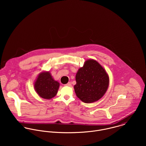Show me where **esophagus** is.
<instances>
[{"mask_svg":"<svg viewBox=\"0 0 146 146\" xmlns=\"http://www.w3.org/2000/svg\"><path fill=\"white\" fill-rule=\"evenodd\" d=\"M65 85H66V86H71V83L69 82V83L65 84Z\"/></svg>","mask_w":146,"mask_h":146,"instance_id":"esophagus-1","label":"esophagus"}]
</instances>
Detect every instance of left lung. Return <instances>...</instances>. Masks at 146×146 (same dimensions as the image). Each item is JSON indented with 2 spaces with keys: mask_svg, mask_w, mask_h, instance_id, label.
<instances>
[{
  "mask_svg": "<svg viewBox=\"0 0 146 146\" xmlns=\"http://www.w3.org/2000/svg\"><path fill=\"white\" fill-rule=\"evenodd\" d=\"M74 90L76 96L84 103L94 102L106 93L109 85V76L104 68L97 61H85L76 75Z\"/></svg>",
  "mask_w": 146,
  "mask_h": 146,
  "instance_id": "1",
  "label": "left lung"
}]
</instances>
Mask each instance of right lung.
Wrapping results in <instances>:
<instances>
[{
  "label": "right lung",
  "mask_w": 146,
  "mask_h": 146,
  "mask_svg": "<svg viewBox=\"0 0 146 146\" xmlns=\"http://www.w3.org/2000/svg\"><path fill=\"white\" fill-rule=\"evenodd\" d=\"M60 87V83L54 80L49 71H42L34 82V88L42 98L50 100L54 97Z\"/></svg>",
  "instance_id": "obj_1"
}]
</instances>
